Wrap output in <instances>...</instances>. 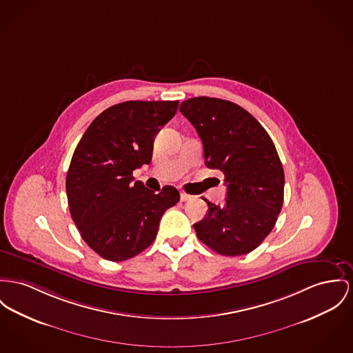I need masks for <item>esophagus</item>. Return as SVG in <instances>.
<instances>
[{
	"instance_id": "esophagus-1",
	"label": "esophagus",
	"mask_w": 353,
	"mask_h": 353,
	"mask_svg": "<svg viewBox=\"0 0 353 353\" xmlns=\"http://www.w3.org/2000/svg\"><path fill=\"white\" fill-rule=\"evenodd\" d=\"M190 199H191V195H188L186 192H181V201L182 202H188Z\"/></svg>"
}]
</instances>
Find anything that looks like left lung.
Segmentation results:
<instances>
[{"mask_svg":"<svg viewBox=\"0 0 353 353\" xmlns=\"http://www.w3.org/2000/svg\"><path fill=\"white\" fill-rule=\"evenodd\" d=\"M195 127L205 165L225 175L226 202L206 201L209 212L194 225L196 236L222 256L253 252L273 230L283 202L285 175L269 134L246 110L216 97L181 103Z\"/></svg>","mask_w":353,"mask_h":353,"instance_id":"obj_1","label":"left lung"}]
</instances>
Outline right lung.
<instances>
[{"mask_svg":"<svg viewBox=\"0 0 353 353\" xmlns=\"http://www.w3.org/2000/svg\"><path fill=\"white\" fill-rule=\"evenodd\" d=\"M178 103L115 104L90 124L73 152L65 181L72 219L103 259L138 256L157 238L163 212L179 202L176 188L165 186L155 194L132 176L151 162L154 139Z\"/></svg>","mask_w":353,"mask_h":353,"instance_id":"obj_1","label":"right lung"}]
</instances>
